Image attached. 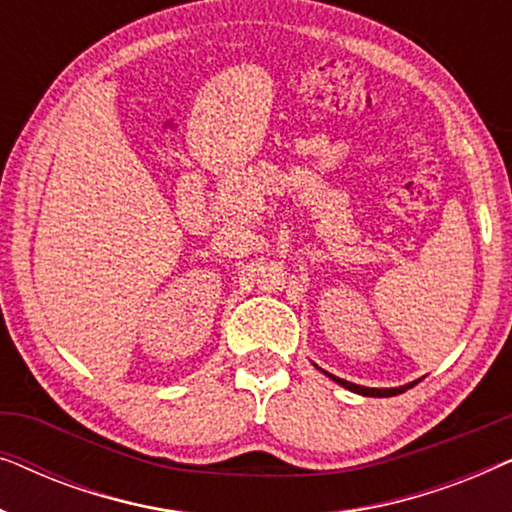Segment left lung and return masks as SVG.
<instances>
[{
  "instance_id": "left-lung-1",
  "label": "left lung",
  "mask_w": 512,
  "mask_h": 512,
  "mask_svg": "<svg viewBox=\"0 0 512 512\" xmlns=\"http://www.w3.org/2000/svg\"><path fill=\"white\" fill-rule=\"evenodd\" d=\"M326 373V370H324ZM331 377L333 382H338L340 387H345L349 391H354V394H361V396H373V398H389V396H398L403 394V391H408L410 387H415L417 382H410V384H403V387H394V389H370V387H361V384H354V382H347V380H340V377H335L331 373H326Z\"/></svg>"
}]
</instances>
